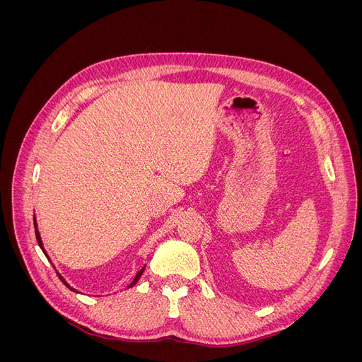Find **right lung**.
<instances>
[{
    "instance_id": "right-lung-1",
    "label": "right lung",
    "mask_w": 362,
    "mask_h": 362,
    "mask_svg": "<svg viewBox=\"0 0 362 362\" xmlns=\"http://www.w3.org/2000/svg\"><path fill=\"white\" fill-rule=\"evenodd\" d=\"M35 228H36V238H37V243H39L40 249L43 250V254H45V255H47V252H45V249H43V245H42V240H40V234H39V231H37V225H36V221H35ZM47 257H48V255H47ZM144 272H145V266H144V269H141V270H140V272L137 273V275H136V278H134V281L129 284V287H133V286H136V282L139 281V278L141 276V273H144ZM57 275H59V273H57ZM59 278H60V279L63 281V284H64V286H66V287H69V284H68L66 281H64V279H63V276H60V275H59ZM69 288H71V287H69ZM71 290H72V291H75L74 288H71Z\"/></svg>"
}]
</instances>
